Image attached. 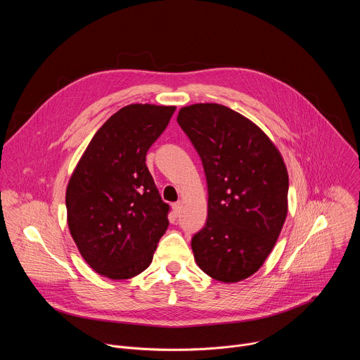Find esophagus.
<instances>
[{"mask_svg":"<svg viewBox=\"0 0 360 360\" xmlns=\"http://www.w3.org/2000/svg\"><path fill=\"white\" fill-rule=\"evenodd\" d=\"M181 208H182V202H179V200L172 205V210H174V215H175V217H179Z\"/></svg>","mask_w":360,"mask_h":360,"instance_id":"34e87169","label":"esophagus"}]
</instances>
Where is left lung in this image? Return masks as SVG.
<instances>
[{
	"mask_svg": "<svg viewBox=\"0 0 360 360\" xmlns=\"http://www.w3.org/2000/svg\"><path fill=\"white\" fill-rule=\"evenodd\" d=\"M202 161L208 219L191 246L198 266L232 283L258 271L288 214L289 178L261 128L219 104H193L176 118Z\"/></svg>",
	"mask_w": 360,
	"mask_h": 360,
	"instance_id": "obj_1",
	"label": "left lung"
}]
</instances>
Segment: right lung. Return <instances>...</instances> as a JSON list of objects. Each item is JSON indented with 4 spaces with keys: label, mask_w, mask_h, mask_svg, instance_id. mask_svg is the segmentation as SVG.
<instances>
[{
    "label": "right lung",
    "mask_w": 360,
    "mask_h": 360,
    "mask_svg": "<svg viewBox=\"0 0 360 360\" xmlns=\"http://www.w3.org/2000/svg\"><path fill=\"white\" fill-rule=\"evenodd\" d=\"M175 107L132 104L102 125L67 188L68 228L82 258L99 275L129 279L152 262L169 207L145 164L146 152Z\"/></svg>",
    "instance_id": "obj_1"
}]
</instances>
